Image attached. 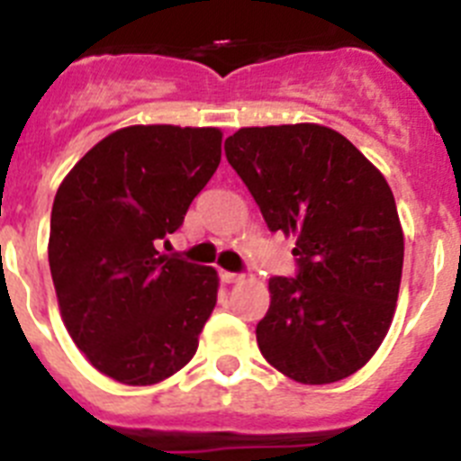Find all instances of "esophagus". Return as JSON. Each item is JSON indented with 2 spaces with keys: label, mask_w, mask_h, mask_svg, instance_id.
<instances>
[{
  "label": "esophagus",
  "mask_w": 461,
  "mask_h": 461,
  "mask_svg": "<svg viewBox=\"0 0 461 461\" xmlns=\"http://www.w3.org/2000/svg\"><path fill=\"white\" fill-rule=\"evenodd\" d=\"M221 281L223 284H238V281H242V275H235V272H221Z\"/></svg>",
  "instance_id": "esophagus-1"
}]
</instances>
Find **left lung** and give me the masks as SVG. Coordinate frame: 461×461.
<instances>
[{
    "instance_id": "1",
    "label": "left lung",
    "mask_w": 461,
    "mask_h": 461,
    "mask_svg": "<svg viewBox=\"0 0 461 461\" xmlns=\"http://www.w3.org/2000/svg\"><path fill=\"white\" fill-rule=\"evenodd\" d=\"M226 158L270 230L295 238L297 275L272 276L256 341L272 367L304 385L351 376L388 335L404 233L381 170L321 124L244 126Z\"/></svg>"
}]
</instances>
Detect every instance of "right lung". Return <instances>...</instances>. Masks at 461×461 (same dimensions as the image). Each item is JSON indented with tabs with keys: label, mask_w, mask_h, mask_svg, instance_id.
<instances>
[{
	"label": "right lung",
	"mask_w": 461,
	"mask_h": 461,
	"mask_svg": "<svg viewBox=\"0 0 461 461\" xmlns=\"http://www.w3.org/2000/svg\"><path fill=\"white\" fill-rule=\"evenodd\" d=\"M221 138L214 126H124L57 189L48 260L59 313L92 367L124 385L180 372L217 304V270L157 242L219 168Z\"/></svg>",
	"instance_id": "right-lung-1"
}]
</instances>
